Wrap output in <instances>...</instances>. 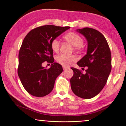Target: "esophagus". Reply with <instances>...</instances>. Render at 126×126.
Returning a JSON list of instances; mask_svg holds the SVG:
<instances>
[{"label":"esophagus","instance_id":"esophagus-1","mask_svg":"<svg viewBox=\"0 0 126 126\" xmlns=\"http://www.w3.org/2000/svg\"><path fill=\"white\" fill-rule=\"evenodd\" d=\"M63 70H66L68 69V68L66 67H64V66H63Z\"/></svg>","mask_w":126,"mask_h":126}]
</instances>
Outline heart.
I'll list each match as a JSON object with an SVG mask.
<instances>
[{
	"label": "heart",
	"instance_id": "b5f03b06",
	"mask_svg": "<svg viewBox=\"0 0 126 126\" xmlns=\"http://www.w3.org/2000/svg\"><path fill=\"white\" fill-rule=\"evenodd\" d=\"M63 39L67 42L70 43L77 49H81L83 48L84 40L80 36L75 32H68L63 36ZM60 42L55 38L52 41L51 46L52 49L54 52H58L60 48ZM56 60L57 62L60 64L62 65L67 67L70 65L73 62L76 61L77 58L74 55H66V54H61L56 57Z\"/></svg>",
	"mask_w": 126,
	"mask_h": 126
}]
</instances>
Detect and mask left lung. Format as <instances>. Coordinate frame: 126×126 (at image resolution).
Masks as SVG:
<instances>
[{
  "label": "left lung",
  "mask_w": 126,
  "mask_h": 126,
  "mask_svg": "<svg viewBox=\"0 0 126 126\" xmlns=\"http://www.w3.org/2000/svg\"><path fill=\"white\" fill-rule=\"evenodd\" d=\"M88 41L87 53L77 64L86 67V73L71 68L74 74L70 79L71 88L78 96L91 99L104 88L111 70V54L106 38L99 31L85 27L77 29Z\"/></svg>",
  "instance_id": "obj_1"
}]
</instances>
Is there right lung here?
<instances>
[{"instance_id":"1","label":"right lung","mask_w":126,"mask_h":126,"mask_svg":"<svg viewBox=\"0 0 126 126\" xmlns=\"http://www.w3.org/2000/svg\"><path fill=\"white\" fill-rule=\"evenodd\" d=\"M69 28L44 25L32 29L25 36L19 51L17 73L30 94L43 97L53 90L57 77L63 72V68L54 62L51 43ZM46 61L52 63L49 69L42 66Z\"/></svg>"}]
</instances>
